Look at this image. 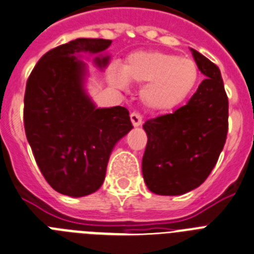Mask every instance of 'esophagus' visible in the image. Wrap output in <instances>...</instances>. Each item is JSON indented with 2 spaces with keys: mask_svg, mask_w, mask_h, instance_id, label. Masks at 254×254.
Masks as SVG:
<instances>
[{
  "mask_svg": "<svg viewBox=\"0 0 254 254\" xmlns=\"http://www.w3.org/2000/svg\"><path fill=\"white\" fill-rule=\"evenodd\" d=\"M131 122L133 126H140L142 123V117L140 113L133 112L131 113Z\"/></svg>",
  "mask_w": 254,
  "mask_h": 254,
  "instance_id": "34e87169",
  "label": "esophagus"
}]
</instances>
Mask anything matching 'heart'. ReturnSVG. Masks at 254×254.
Instances as JSON below:
<instances>
[{"label": "heart", "mask_w": 254, "mask_h": 254, "mask_svg": "<svg viewBox=\"0 0 254 254\" xmlns=\"http://www.w3.org/2000/svg\"><path fill=\"white\" fill-rule=\"evenodd\" d=\"M113 79L118 85L125 83L142 85V102L154 110H166L183 102L192 93L198 80V67L193 60L165 52H136L127 57L122 75Z\"/></svg>", "instance_id": "heart-1"}]
</instances>
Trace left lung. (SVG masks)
Masks as SVG:
<instances>
[{
	"mask_svg": "<svg viewBox=\"0 0 254 254\" xmlns=\"http://www.w3.org/2000/svg\"><path fill=\"white\" fill-rule=\"evenodd\" d=\"M206 76L187 105L148 119L142 177L153 193L177 196L204 183L221 154L228 131V98L217 64L192 49Z\"/></svg>",
	"mask_w": 254,
	"mask_h": 254,
	"instance_id": "1",
	"label": "left lung"
}]
</instances>
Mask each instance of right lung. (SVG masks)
Returning <instances> with one entry per match:
<instances>
[{
  "instance_id": "1",
  "label": "right lung",
  "mask_w": 254,
  "mask_h": 254,
  "mask_svg": "<svg viewBox=\"0 0 254 254\" xmlns=\"http://www.w3.org/2000/svg\"><path fill=\"white\" fill-rule=\"evenodd\" d=\"M112 40L76 39L44 54L29 74L23 122L33 157L50 187L81 197L101 187L113 146L132 128L123 106L96 109L83 91L75 54L100 53ZM105 66L108 57L97 58Z\"/></svg>"
}]
</instances>
